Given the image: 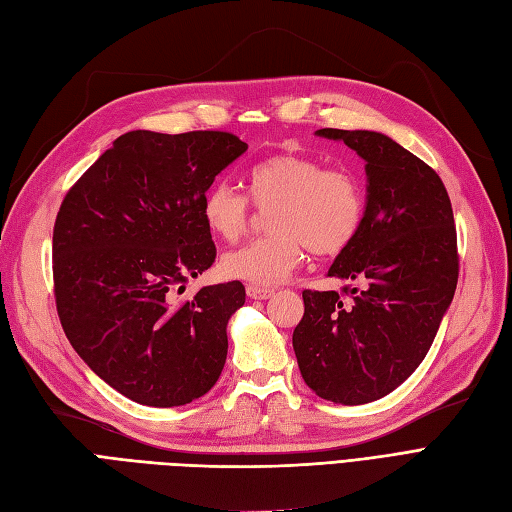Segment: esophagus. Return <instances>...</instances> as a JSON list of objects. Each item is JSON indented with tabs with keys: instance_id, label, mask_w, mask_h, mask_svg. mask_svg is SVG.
Instances as JSON below:
<instances>
[{
	"instance_id": "obj_1",
	"label": "esophagus",
	"mask_w": 512,
	"mask_h": 512,
	"mask_svg": "<svg viewBox=\"0 0 512 512\" xmlns=\"http://www.w3.org/2000/svg\"><path fill=\"white\" fill-rule=\"evenodd\" d=\"M245 292H247V297H250V299H256V301L271 299L273 294H275V290H271V288H262V286H254V284L247 286V288H245Z\"/></svg>"
}]
</instances>
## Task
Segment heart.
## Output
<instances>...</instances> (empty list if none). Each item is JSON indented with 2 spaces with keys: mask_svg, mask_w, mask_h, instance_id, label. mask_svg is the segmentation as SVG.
<instances>
[{
  "mask_svg": "<svg viewBox=\"0 0 512 512\" xmlns=\"http://www.w3.org/2000/svg\"><path fill=\"white\" fill-rule=\"evenodd\" d=\"M254 203L271 209L273 235L245 243L222 256V271L235 280L275 286L301 265L305 247L337 256L359 237L365 220L361 183L346 170L284 153L247 173ZM203 218L215 237L237 241L252 218V203L237 185L218 181L203 198Z\"/></svg>",
  "mask_w": 512,
  "mask_h": 512,
  "instance_id": "obj_1",
  "label": "heart"
}]
</instances>
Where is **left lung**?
<instances>
[{"label":"left lung","instance_id":"obj_1","mask_svg":"<svg viewBox=\"0 0 512 512\" xmlns=\"http://www.w3.org/2000/svg\"><path fill=\"white\" fill-rule=\"evenodd\" d=\"M365 160L367 200L359 237L337 254L335 290H303L292 348L305 384L344 406L395 391L423 363L453 301L459 275L451 198L442 179L382 132H316Z\"/></svg>","mask_w":512,"mask_h":512}]
</instances>
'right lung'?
I'll return each mask as SVG.
<instances>
[{
	"mask_svg": "<svg viewBox=\"0 0 512 512\" xmlns=\"http://www.w3.org/2000/svg\"><path fill=\"white\" fill-rule=\"evenodd\" d=\"M247 151L235 134H121L76 181L53 228L57 314L76 354L136 404L185 406L218 382L241 282L200 288L215 245L203 198Z\"/></svg>",
	"mask_w": 512,
	"mask_h": 512,
	"instance_id": "obj_1",
	"label": "right lung"
}]
</instances>
